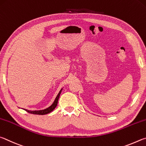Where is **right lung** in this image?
I'll use <instances>...</instances> for the list:
<instances>
[{
	"instance_id": "obj_1",
	"label": "right lung",
	"mask_w": 146,
	"mask_h": 146,
	"mask_svg": "<svg viewBox=\"0 0 146 146\" xmlns=\"http://www.w3.org/2000/svg\"><path fill=\"white\" fill-rule=\"evenodd\" d=\"M61 90H62V89H61ZM61 90L60 91V92H59V94H58V96H56L55 100H54V103H52V105L48 107V108H46L45 110H37V111L36 110L30 111V110H25V109H24V110L27 112H28V113H32V114H35V115H45V114H47L48 113H50V112L54 110V109L56 107V106H57L58 99H59V98H60V94L61 92Z\"/></svg>"
}]
</instances>
